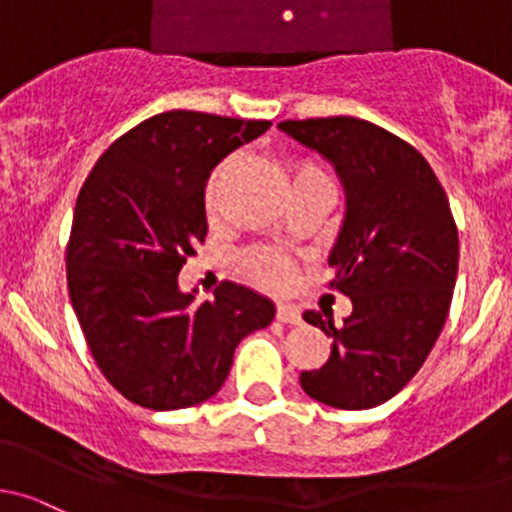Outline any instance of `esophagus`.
<instances>
[{
	"mask_svg": "<svg viewBox=\"0 0 512 512\" xmlns=\"http://www.w3.org/2000/svg\"><path fill=\"white\" fill-rule=\"evenodd\" d=\"M276 318L281 320V323H288V325H298V323H300V310L295 308V305H288V303H278V308H276Z\"/></svg>",
	"mask_w": 512,
	"mask_h": 512,
	"instance_id": "1",
	"label": "esophagus"
}]
</instances>
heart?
I'll use <instances>...</instances> for the list:
<instances>
[{"label": "heart", "instance_id": "b5f03b06", "mask_svg": "<svg viewBox=\"0 0 512 512\" xmlns=\"http://www.w3.org/2000/svg\"><path fill=\"white\" fill-rule=\"evenodd\" d=\"M231 160L221 162V165L214 170V175L209 177L207 182V204L212 207L214 204V194H217V187L221 182V175L229 167ZM305 177H325L318 167L313 165H295L293 170V182L295 179H305ZM241 263H244L246 273H249L254 281L261 283L266 288H283L291 278V258H288L283 251L278 249H268V246H256V249H249L244 256H241Z\"/></svg>", "mask_w": 512, "mask_h": 512}]
</instances>
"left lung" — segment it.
<instances>
[{"label":"left lung","instance_id":"8db88e82","mask_svg":"<svg viewBox=\"0 0 512 512\" xmlns=\"http://www.w3.org/2000/svg\"><path fill=\"white\" fill-rule=\"evenodd\" d=\"M278 130L323 155L345 189L328 263L352 313L335 325L333 313L305 310L333 347L300 387L335 409L379 407L421 370L449 315L458 273L449 199L419 150L367 120H283Z\"/></svg>","mask_w":512,"mask_h":512}]
</instances>
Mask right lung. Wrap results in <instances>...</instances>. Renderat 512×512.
<instances>
[{"instance_id":"obj_1","label":"right lung","mask_w":512,"mask_h":512,"mask_svg":"<svg viewBox=\"0 0 512 512\" xmlns=\"http://www.w3.org/2000/svg\"><path fill=\"white\" fill-rule=\"evenodd\" d=\"M268 120L170 110L118 138L88 175L66 249L68 295L110 384L155 412L219 392L246 335L271 325L266 295L224 281L194 303L177 276L207 236L204 187Z\"/></svg>"}]
</instances>
